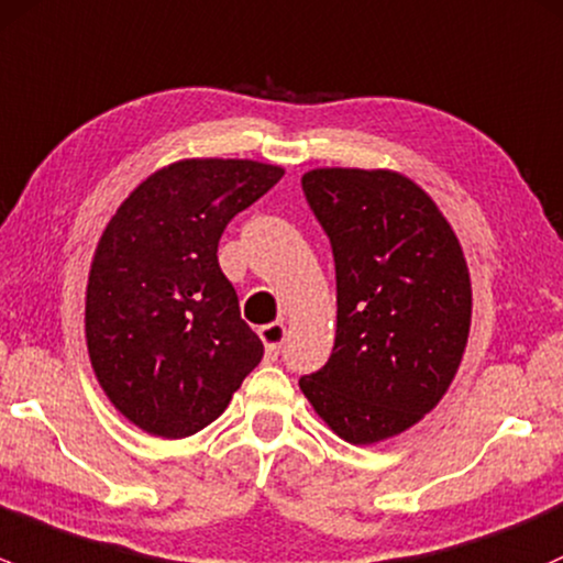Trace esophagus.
I'll use <instances>...</instances> for the list:
<instances>
[{"label": "esophagus", "mask_w": 563, "mask_h": 563, "mask_svg": "<svg viewBox=\"0 0 563 563\" xmlns=\"http://www.w3.org/2000/svg\"><path fill=\"white\" fill-rule=\"evenodd\" d=\"M260 339H263L265 344V355L279 357L284 339H287V328H284V322L263 324V328H260Z\"/></svg>", "instance_id": "1"}]
</instances>
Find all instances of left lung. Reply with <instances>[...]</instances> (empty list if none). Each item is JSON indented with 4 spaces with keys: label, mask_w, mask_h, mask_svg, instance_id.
<instances>
[{
    "label": "left lung",
    "mask_w": 563,
    "mask_h": 563,
    "mask_svg": "<svg viewBox=\"0 0 563 563\" xmlns=\"http://www.w3.org/2000/svg\"><path fill=\"white\" fill-rule=\"evenodd\" d=\"M303 195L335 263V344L300 376L344 442L407 431L448 393L472 324V282L453 228L393 170L317 167Z\"/></svg>",
    "instance_id": "1"
}]
</instances>
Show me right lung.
Wrapping results in <instances>:
<instances>
[{
  "instance_id": "right-lung-1",
  "label": "right lung",
  "mask_w": 563,
  "mask_h": 563,
  "mask_svg": "<svg viewBox=\"0 0 563 563\" xmlns=\"http://www.w3.org/2000/svg\"><path fill=\"white\" fill-rule=\"evenodd\" d=\"M282 176L254 159L173 162L121 202L97 243L86 287L91 368L146 433L192 437L263 361L217 249L230 219Z\"/></svg>"
}]
</instances>
